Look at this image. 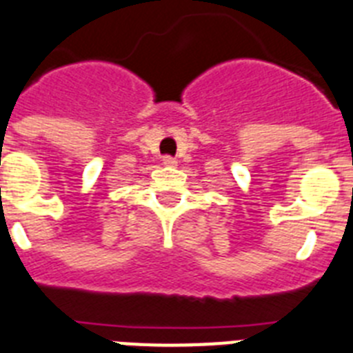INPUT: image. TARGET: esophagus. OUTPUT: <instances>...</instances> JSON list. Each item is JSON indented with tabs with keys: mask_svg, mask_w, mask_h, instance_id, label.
I'll return each instance as SVG.
<instances>
[{
	"mask_svg": "<svg viewBox=\"0 0 353 353\" xmlns=\"http://www.w3.org/2000/svg\"><path fill=\"white\" fill-rule=\"evenodd\" d=\"M163 165H165V167H176L177 159L172 158V156H163Z\"/></svg>",
	"mask_w": 353,
	"mask_h": 353,
	"instance_id": "esophagus-1",
	"label": "esophagus"
}]
</instances>
